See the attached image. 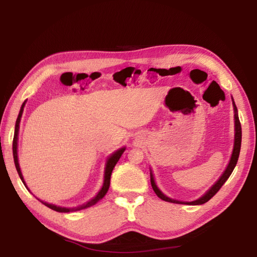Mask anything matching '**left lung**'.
<instances>
[{
	"label": "left lung",
	"instance_id": "1",
	"mask_svg": "<svg viewBox=\"0 0 257 257\" xmlns=\"http://www.w3.org/2000/svg\"><path fill=\"white\" fill-rule=\"evenodd\" d=\"M232 105H233V111H234V143H233V151L231 154V159H230V162L228 164L227 169H225L224 172L222 173V176L219 178L214 185H213L210 189H208L205 194L203 195L202 197H199L196 201L193 202H181V201H176V199H172L170 197L165 196V195L159 189V187L156 186L155 180H154V176L153 172L151 170V185L152 188L155 191V194L158 195V197H160L161 199H163L165 202H170V203H176V204H187V205H202V204L206 203L210 201V199L214 196V195L220 190L221 187L223 186V184L225 181L228 180V178L231 175L234 167H236L237 161L239 158V153H240V146H241V125H240V121H239L238 118V112H237V106L236 104L233 102L232 98Z\"/></svg>",
	"mask_w": 257,
	"mask_h": 257
}]
</instances>
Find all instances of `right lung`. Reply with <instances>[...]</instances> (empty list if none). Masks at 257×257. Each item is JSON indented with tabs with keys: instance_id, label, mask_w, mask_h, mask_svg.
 Returning <instances> with one entry per match:
<instances>
[{
	"instance_id": "add662e5",
	"label": "right lung",
	"mask_w": 257,
	"mask_h": 257,
	"mask_svg": "<svg viewBox=\"0 0 257 257\" xmlns=\"http://www.w3.org/2000/svg\"><path fill=\"white\" fill-rule=\"evenodd\" d=\"M25 104H26V101L23 103V105H21L19 115H18V118H17V121H16L14 143H12V152H14V160H15L16 169H17V171H18V175H19V177H20V179L23 180L24 185L26 186V182L24 181L23 173H21L20 167H19V162H18V134H19V123H20V120H21V115H23V112H24ZM124 150H125V147H122V149L115 151L114 153L111 154V156H108V159H107V161H106V164H105V170H104V182H103L102 188H101V190L98 191L96 196L90 199V201H88V202L85 203V204H82V205H80V206H77V207H61V206L54 205V204H49V203L43 202V201H41V202H42L43 204H44L45 206L50 207L51 210L56 211V212H61V213H69V212L80 211V210H84V208H87V207H89V206L95 205V204H96L98 201H101V199L106 195L107 190H108V187H110V180H111L112 171H113V169H114L116 162H118L119 159L121 158V155H122ZM26 187H27V186H26Z\"/></svg>"
}]
</instances>
